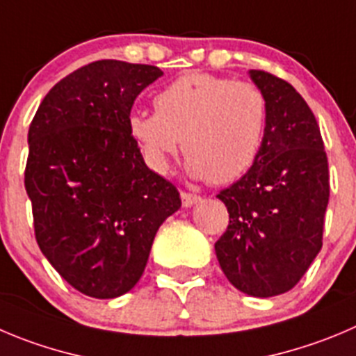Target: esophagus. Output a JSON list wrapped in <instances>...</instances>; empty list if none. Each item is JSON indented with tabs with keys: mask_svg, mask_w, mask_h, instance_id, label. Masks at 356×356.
Returning a JSON list of instances; mask_svg holds the SVG:
<instances>
[{
	"mask_svg": "<svg viewBox=\"0 0 356 356\" xmlns=\"http://www.w3.org/2000/svg\"><path fill=\"white\" fill-rule=\"evenodd\" d=\"M181 200H182V205L184 207H191V205H195L197 202L202 200L200 195H195V193H186V191H182L181 193Z\"/></svg>",
	"mask_w": 356,
	"mask_h": 356,
	"instance_id": "1",
	"label": "esophagus"
}]
</instances>
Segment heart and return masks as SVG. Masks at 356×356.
<instances>
[{"label":"heart","instance_id":"obj_1","mask_svg":"<svg viewBox=\"0 0 356 356\" xmlns=\"http://www.w3.org/2000/svg\"><path fill=\"white\" fill-rule=\"evenodd\" d=\"M154 114L133 112L128 133L154 172L172 156H188V172L211 184L237 181L260 156L268 126V99L254 82L191 72L156 92Z\"/></svg>","mask_w":356,"mask_h":356}]
</instances>
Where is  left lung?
Here are the masks:
<instances>
[{
	"label": "left lung",
	"instance_id": "obj_1",
	"mask_svg": "<svg viewBox=\"0 0 356 356\" xmlns=\"http://www.w3.org/2000/svg\"><path fill=\"white\" fill-rule=\"evenodd\" d=\"M249 75L268 99V126L253 167L219 191L230 223L214 249L237 290L265 298L290 291L320 253L330 175L305 99L272 73Z\"/></svg>",
	"mask_w": 356,
	"mask_h": 356
}]
</instances>
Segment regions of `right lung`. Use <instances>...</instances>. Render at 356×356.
<instances>
[{
    "label": "right lung",
    "mask_w": 356,
    "mask_h": 356,
    "mask_svg": "<svg viewBox=\"0 0 356 356\" xmlns=\"http://www.w3.org/2000/svg\"><path fill=\"white\" fill-rule=\"evenodd\" d=\"M161 75L151 65L89 63L47 92L29 124L24 186L36 242L88 297L131 290L156 232L181 207L177 188L145 165L128 133L133 103Z\"/></svg>",
    "instance_id": "obj_1"
}]
</instances>
